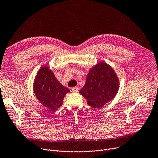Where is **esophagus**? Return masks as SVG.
<instances>
[{
	"mask_svg": "<svg viewBox=\"0 0 158 158\" xmlns=\"http://www.w3.org/2000/svg\"><path fill=\"white\" fill-rule=\"evenodd\" d=\"M72 91H73V92H77L78 91V90H79V88H78V87H77V86H76V87H73V88H72Z\"/></svg>",
	"mask_w": 158,
	"mask_h": 158,
	"instance_id": "esophagus-1",
	"label": "esophagus"
}]
</instances>
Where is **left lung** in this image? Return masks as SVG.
I'll list each match as a JSON object with an SVG mask.
<instances>
[{
    "label": "left lung",
    "instance_id": "obj_1",
    "mask_svg": "<svg viewBox=\"0 0 158 158\" xmlns=\"http://www.w3.org/2000/svg\"><path fill=\"white\" fill-rule=\"evenodd\" d=\"M119 87L116 73L107 63L101 61L89 70L79 93L88 100V106L99 109L114 98Z\"/></svg>",
    "mask_w": 158,
    "mask_h": 158
}]
</instances>
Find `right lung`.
Instances as JSON below:
<instances>
[{"label": "right lung", "instance_id": "add662e5", "mask_svg": "<svg viewBox=\"0 0 158 158\" xmlns=\"http://www.w3.org/2000/svg\"><path fill=\"white\" fill-rule=\"evenodd\" d=\"M33 89L37 100L51 110H55L63 104L70 90L56 79L48 66L42 67L34 79Z\"/></svg>", "mask_w": 158, "mask_h": 158}]
</instances>
